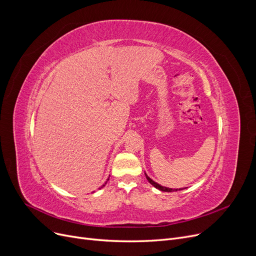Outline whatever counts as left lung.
<instances>
[{
  "label": "left lung",
  "instance_id": "1",
  "mask_svg": "<svg viewBox=\"0 0 256 256\" xmlns=\"http://www.w3.org/2000/svg\"><path fill=\"white\" fill-rule=\"evenodd\" d=\"M146 174V173H144ZM146 178H147V180L150 182V184L154 186V188H158L160 190H162V192H177V190H184V188H166V186H160V184H156L155 181H153L147 174H146Z\"/></svg>",
  "mask_w": 256,
  "mask_h": 256
}]
</instances>
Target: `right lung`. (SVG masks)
<instances>
[{
    "mask_svg": "<svg viewBox=\"0 0 256 256\" xmlns=\"http://www.w3.org/2000/svg\"><path fill=\"white\" fill-rule=\"evenodd\" d=\"M107 181H108V179H107ZM107 181H106V182H107ZM106 182H105V184H106ZM105 184H103V186H101V188H103V186H105Z\"/></svg>",
    "mask_w": 256,
    "mask_h": 256,
    "instance_id": "right-lung-1",
    "label": "right lung"
}]
</instances>
